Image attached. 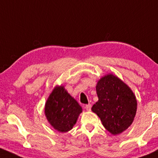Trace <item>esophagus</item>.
<instances>
[{"instance_id": "1", "label": "esophagus", "mask_w": 158, "mask_h": 158, "mask_svg": "<svg viewBox=\"0 0 158 158\" xmlns=\"http://www.w3.org/2000/svg\"><path fill=\"white\" fill-rule=\"evenodd\" d=\"M85 108L88 111H90V110H91V104L85 105Z\"/></svg>"}]
</instances>
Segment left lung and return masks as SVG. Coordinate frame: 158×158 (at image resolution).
Segmentation results:
<instances>
[{
    "label": "left lung",
    "mask_w": 158,
    "mask_h": 158,
    "mask_svg": "<svg viewBox=\"0 0 158 158\" xmlns=\"http://www.w3.org/2000/svg\"><path fill=\"white\" fill-rule=\"evenodd\" d=\"M96 91L98 101L93 105L92 112L112 134L124 132L133 123L137 109L132 90L116 76L108 74L98 81Z\"/></svg>",
    "instance_id": "1"
}]
</instances>
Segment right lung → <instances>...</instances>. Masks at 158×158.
I'll use <instances>...</instances> for the list:
<instances>
[{
	"label": "right lung",
	"mask_w": 158,
	"mask_h": 158,
	"mask_svg": "<svg viewBox=\"0 0 158 158\" xmlns=\"http://www.w3.org/2000/svg\"><path fill=\"white\" fill-rule=\"evenodd\" d=\"M82 112L81 106L62 85L54 88L45 105L48 121L54 129L61 133L72 129Z\"/></svg>",
	"instance_id": "obj_1"
}]
</instances>
